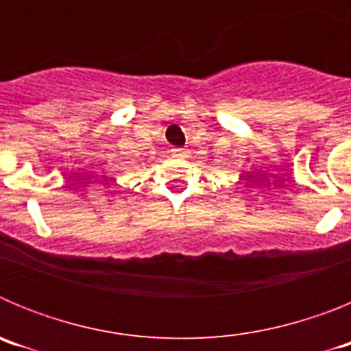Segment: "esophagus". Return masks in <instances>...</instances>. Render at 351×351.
Instances as JSON below:
<instances>
[{"instance_id": "34e87169", "label": "esophagus", "mask_w": 351, "mask_h": 351, "mask_svg": "<svg viewBox=\"0 0 351 351\" xmlns=\"http://www.w3.org/2000/svg\"><path fill=\"white\" fill-rule=\"evenodd\" d=\"M173 156L184 158L186 156V151H184V149H173Z\"/></svg>"}]
</instances>
